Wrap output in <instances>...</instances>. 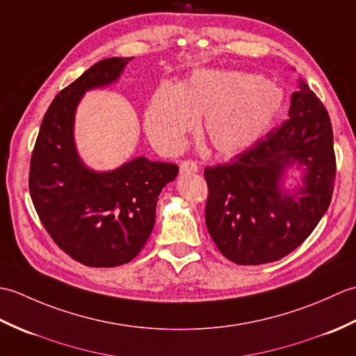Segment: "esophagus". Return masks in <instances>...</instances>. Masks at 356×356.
<instances>
[{"instance_id": "esophagus-1", "label": "esophagus", "mask_w": 356, "mask_h": 356, "mask_svg": "<svg viewBox=\"0 0 356 356\" xmlns=\"http://www.w3.org/2000/svg\"><path fill=\"white\" fill-rule=\"evenodd\" d=\"M199 165L193 161H185L180 163V174H190V172H197Z\"/></svg>"}]
</instances>
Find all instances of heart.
I'll list each match as a JSON object with an SVG mask.
<instances>
[{"label":"heart","mask_w":356,"mask_h":356,"mask_svg":"<svg viewBox=\"0 0 356 356\" xmlns=\"http://www.w3.org/2000/svg\"><path fill=\"white\" fill-rule=\"evenodd\" d=\"M283 105V90L272 81L237 70L199 69L177 86L157 87L145 110V131L161 153L176 154L200 118V133L211 148L232 156L255 145Z\"/></svg>","instance_id":"heart-1"}]
</instances>
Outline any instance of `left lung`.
Masks as SVG:
<instances>
[{"label":"left lung","mask_w":356,"mask_h":356,"mask_svg":"<svg viewBox=\"0 0 356 356\" xmlns=\"http://www.w3.org/2000/svg\"><path fill=\"white\" fill-rule=\"evenodd\" d=\"M205 179L207 228L218 251L237 264L283 259L330 205L335 154L327 110L300 79L289 119L232 162L208 166Z\"/></svg>","instance_id":"8db88e82"}]
</instances>
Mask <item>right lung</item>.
Returning <instances> with one entry per match:
<instances>
[{"mask_svg": "<svg viewBox=\"0 0 356 356\" xmlns=\"http://www.w3.org/2000/svg\"><path fill=\"white\" fill-rule=\"evenodd\" d=\"M131 59H102L58 93L30 162V197L44 228L64 252L92 268H115L140 252L154 228L159 194L179 172L176 163L145 156L97 171L79 156L74 142L79 102L90 90L116 84Z\"/></svg>", "mask_w": 356, "mask_h": 356, "instance_id": "obj_1", "label": "right lung"}]
</instances>
